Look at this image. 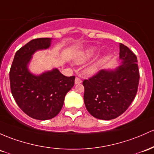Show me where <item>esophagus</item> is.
Segmentation results:
<instances>
[{"mask_svg":"<svg viewBox=\"0 0 154 154\" xmlns=\"http://www.w3.org/2000/svg\"><path fill=\"white\" fill-rule=\"evenodd\" d=\"M81 82H82V80H81L79 77H76L75 81H74V83H75L76 85H78V84H80Z\"/></svg>","mask_w":154,"mask_h":154,"instance_id":"esophagus-1","label":"esophagus"}]
</instances>
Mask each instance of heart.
<instances>
[{
	"label": "heart",
	"mask_w": 154,
	"mask_h": 154,
	"mask_svg": "<svg viewBox=\"0 0 154 154\" xmlns=\"http://www.w3.org/2000/svg\"><path fill=\"white\" fill-rule=\"evenodd\" d=\"M96 53V50L95 48H88L86 50L80 51L76 55L74 58V61L77 64H82L85 63L86 61L90 60L93 57L95 56ZM101 63L99 61L96 63L91 64L87 69V72L89 74H94L100 69Z\"/></svg>",
	"instance_id": "b5f03b06"
}]
</instances>
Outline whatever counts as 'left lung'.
Here are the masks:
<instances>
[{
    "instance_id": "obj_1",
    "label": "left lung",
    "mask_w": 154,
    "mask_h": 154,
    "mask_svg": "<svg viewBox=\"0 0 154 154\" xmlns=\"http://www.w3.org/2000/svg\"><path fill=\"white\" fill-rule=\"evenodd\" d=\"M122 64L115 70H100L84 80V102L94 118L111 120L123 114L134 100L139 85L137 58L128 47L120 45Z\"/></svg>"
}]
</instances>
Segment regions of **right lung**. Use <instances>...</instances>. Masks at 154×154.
<instances>
[{
    "label": "right lung",
    "instance_id": "right-lung-1",
    "mask_svg": "<svg viewBox=\"0 0 154 154\" xmlns=\"http://www.w3.org/2000/svg\"><path fill=\"white\" fill-rule=\"evenodd\" d=\"M52 38L31 40L16 52L9 72L10 87L20 109L34 119H51L61 110L65 96L74 85L75 77H66L57 69L35 76L28 64L36 50L47 49Z\"/></svg>",
    "mask_w": 154,
    "mask_h": 154
}]
</instances>
